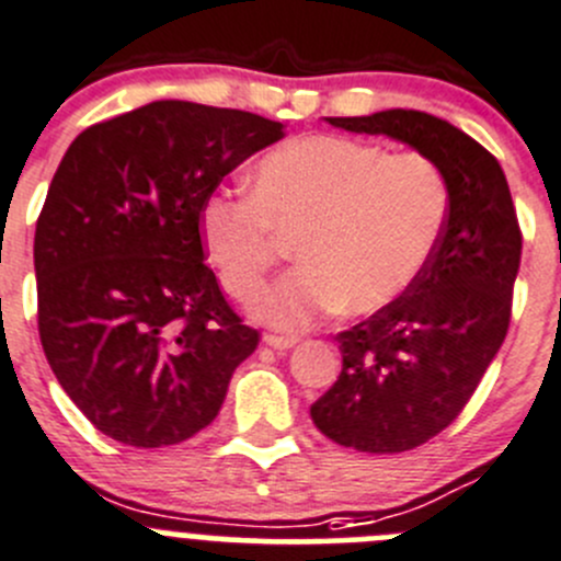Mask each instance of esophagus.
Segmentation results:
<instances>
[{"instance_id": "1", "label": "esophagus", "mask_w": 561, "mask_h": 561, "mask_svg": "<svg viewBox=\"0 0 561 561\" xmlns=\"http://www.w3.org/2000/svg\"><path fill=\"white\" fill-rule=\"evenodd\" d=\"M263 342L268 347H274V351H287V347H293L298 342V336H285V334H265Z\"/></svg>"}]
</instances>
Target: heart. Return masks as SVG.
<instances>
[{
	"instance_id": "b5f03b06",
	"label": "heart",
	"mask_w": 561,
	"mask_h": 561,
	"mask_svg": "<svg viewBox=\"0 0 561 561\" xmlns=\"http://www.w3.org/2000/svg\"><path fill=\"white\" fill-rule=\"evenodd\" d=\"M449 216V183L425 153H386L345 136H296L254 164L252 194L216 192L199 238L221 285L252 301L296 241V271L257 312L282 329L323 314H373L427 268Z\"/></svg>"
}]
</instances>
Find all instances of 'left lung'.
Segmentation results:
<instances>
[{
  "mask_svg": "<svg viewBox=\"0 0 561 561\" xmlns=\"http://www.w3.org/2000/svg\"><path fill=\"white\" fill-rule=\"evenodd\" d=\"M325 119L411 145L449 183L447 225L427 268L394 304L336 334L342 373L309 408L340 447L408 453L453 425L502 347L524 238L499 161L447 119L413 108Z\"/></svg>",
  "mask_w": 561,
  "mask_h": 561,
  "instance_id": "8db88e82",
  "label": "left lung"
}]
</instances>
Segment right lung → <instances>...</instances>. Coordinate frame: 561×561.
<instances>
[{
    "label": "right lung",
    "instance_id": "1",
    "mask_svg": "<svg viewBox=\"0 0 561 561\" xmlns=\"http://www.w3.org/2000/svg\"><path fill=\"white\" fill-rule=\"evenodd\" d=\"M285 125L153 101L81 130L35 230L37 331L79 411L128 447L208 427L257 347L205 265L199 208Z\"/></svg>",
    "mask_w": 561,
    "mask_h": 561
}]
</instances>
